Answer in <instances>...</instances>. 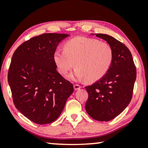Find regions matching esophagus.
<instances>
[{"mask_svg": "<svg viewBox=\"0 0 148 148\" xmlns=\"http://www.w3.org/2000/svg\"><path fill=\"white\" fill-rule=\"evenodd\" d=\"M73 87H74L75 90H79L81 88H82V86H81L80 85H79V84H74Z\"/></svg>", "mask_w": 148, "mask_h": 148, "instance_id": "obj_1", "label": "esophagus"}]
</instances>
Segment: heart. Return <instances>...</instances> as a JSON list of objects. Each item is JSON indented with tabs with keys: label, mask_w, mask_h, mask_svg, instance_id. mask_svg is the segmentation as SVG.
I'll list each match as a JSON object with an SVG mask.
<instances>
[{
	"label": "heart",
	"mask_w": 148,
	"mask_h": 148,
	"mask_svg": "<svg viewBox=\"0 0 148 148\" xmlns=\"http://www.w3.org/2000/svg\"><path fill=\"white\" fill-rule=\"evenodd\" d=\"M54 61L58 71L64 75L75 66L77 67L71 79L94 82L102 78L108 71L113 59L110 44L96 39L76 37L64 44V50H56Z\"/></svg>",
	"instance_id": "heart-1"
}]
</instances>
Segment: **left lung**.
<instances>
[{
  "instance_id": "1",
  "label": "left lung",
  "mask_w": 148,
  "mask_h": 148,
  "mask_svg": "<svg viewBox=\"0 0 148 148\" xmlns=\"http://www.w3.org/2000/svg\"><path fill=\"white\" fill-rule=\"evenodd\" d=\"M106 40L113 50V59L107 73L92 86L85 87L88 93L86 110L92 119L109 121L121 114L130 103L136 79V67L129 48L112 36L96 34Z\"/></svg>"
}]
</instances>
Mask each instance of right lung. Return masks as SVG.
I'll return each mask as SVG.
<instances>
[{
    "label": "right lung",
    "instance_id": "right-lung-1",
    "mask_svg": "<svg viewBox=\"0 0 148 148\" xmlns=\"http://www.w3.org/2000/svg\"><path fill=\"white\" fill-rule=\"evenodd\" d=\"M64 34H43L21 44L13 54L8 82L16 108L32 122L45 125L61 114L73 86L56 71L54 53Z\"/></svg>",
    "mask_w": 148,
    "mask_h": 148
}]
</instances>
